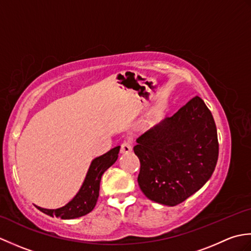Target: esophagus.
I'll list each match as a JSON object with an SVG mask.
<instances>
[{
	"label": "esophagus",
	"instance_id": "1",
	"mask_svg": "<svg viewBox=\"0 0 251 251\" xmlns=\"http://www.w3.org/2000/svg\"><path fill=\"white\" fill-rule=\"evenodd\" d=\"M132 150V145L129 141H124L121 145V153H128Z\"/></svg>",
	"mask_w": 251,
	"mask_h": 251
}]
</instances>
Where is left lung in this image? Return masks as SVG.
I'll return each mask as SVG.
<instances>
[{
  "label": "left lung",
  "instance_id": "8db88e82",
  "mask_svg": "<svg viewBox=\"0 0 251 251\" xmlns=\"http://www.w3.org/2000/svg\"><path fill=\"white\" fill-rule=\"evenodd\" d=\"M138 183L149 200L176 206L199 191L214 173L219 155L217 128L200 97L137 139Z\"/></svg>",
  "mask_w": 251,
  "mask_h": 251
}]
</instances>
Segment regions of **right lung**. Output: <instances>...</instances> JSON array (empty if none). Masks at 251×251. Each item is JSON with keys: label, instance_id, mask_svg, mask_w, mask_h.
<instances>
[{"label": "right lung", "instance_id": "add662e5", "mask_svg": "<svg viewBox=\"0 0 251 251\" xmlns=\"http://www.w3.org/2000/svg\"><path fill=\"white\" fill-rule=\"evenodd\" d=\"M119 152L120 147H115L103 155L94 159L90 164L82 188L74 196V199L69 201L66 206L58 208V209H44V208L36 206L37 209L50 217L55 216L61 218V219H75V218L89 214L98 201L101 177L105 170L116 162L119 157Z\"/></svg>", "mask_w": 251, "mask_h": 251}]
</instances>
